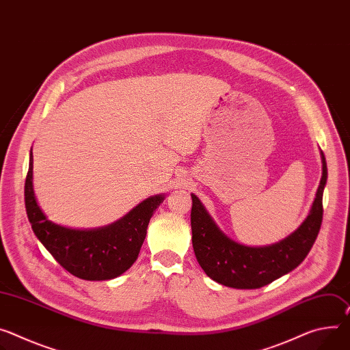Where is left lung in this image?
<instances>
[{
  "label": "left lung",
  "mask_w": 350,
  "mask_h": 350,
  "mask_svg": "<svg viewBox=\"0 0 350 350\" xmlns=\"http://www.w3.org/2000/svg\"><path fill=\"white\" fill-rule=\"evenodd\" d=\"M311 211L303 225L288 239L269 247H247L219 230L197 196L191 194L193 247L198 264L215 282L234 289H258L299 267L310 252L323 221V194L327 162Z\"/></svg>",
  "instance_id": "1"
}]
</instances>
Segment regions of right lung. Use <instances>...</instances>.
Returning a JSON list of instances; mask_svg holds the SVG:
<instances>
[{
  "instance_id": "1",
  "label": "right lung",
  "mask_w": 350,
  "mask_h": 350,
  "mask_svg": "<svg viewBox=\"0 0 350 350\" xmlns=\"http://www.w3.org/2000/svg\"><path fill=\"white\" fill-rule=\"evenodd\" d=\"M31 170L33 156L30 152L25 181L27 219L36 237L62 268L79 279L107 280L121 275L135 262L149 220L165 197L154 196L145 200L107 228L74 230L58 226L44 216L35 198Z\"/></svg>"
}]
</instances>
